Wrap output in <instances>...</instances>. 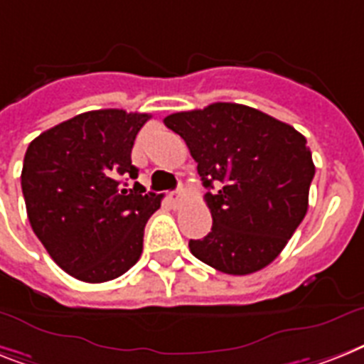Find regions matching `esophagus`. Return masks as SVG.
<instances>
[{
	"label": "esophagus",
	"instance_id": "obj_1",
	"mask_svg": "<svg viewBox=\"0 0 364 364\" xmlns=\"http://www.w3.org/2000/svg\"><path fill=\"white\" fill-rule=\"evenodd\" d=\"M183 191H177V192H172V194H168V202H170V205H172L173 209H177L179 205H181L183 202Z\"/></svg>",
	"mask_w": 364,
	"mask_h": 364
}]
</instances>
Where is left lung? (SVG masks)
Wrapping results in <instances>:
<instances>
[{"instance_id":"1","label":"left lung","mask_w":364,"mask_h":364,"mask_svg":"<svg viewBox=\"0 0 364 364\" xmlns=\"http://www.w3.org/2000/svg\"><path fill=\"white\" fill-rule=\"evenodd\" d=\"M164 125L181 136L205 188L211 232L188 249L220 273L250 274L273 262L309 209L314 177L306 138L291 125L235 102L177 112Z\"/></svg>"}]
</instances>
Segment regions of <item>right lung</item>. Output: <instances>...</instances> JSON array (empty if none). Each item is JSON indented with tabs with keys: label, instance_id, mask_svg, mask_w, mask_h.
Masks as SVG:
<instances>
[{
	"label": "right lung",
	"instance_id": "obj_1",
	"mask_svg": "<svg viewBox=\"0 0 364 364\" xmlns=\"http://www.w3.org/2000/svg\"><path fill=\"white\" fill-rule=\"evenodd\" d=\"M149 114L117 108L75 115L29 144L22 168L28 218L65 273L108 282L140 259L144 228L162 196L141 194L131 151ZM127 185V183H125Z\"/></svg>",
	"mask_w": 364,
	"mask_h": 364
}]
</instances>
